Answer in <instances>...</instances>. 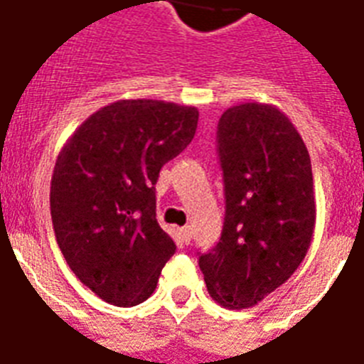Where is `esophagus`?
Segmentation results:
<instances>
[{
	"label": "esophagus",
	"mask_w": 364,
	"mask_h": 364,
	"mask_svg": "<svg viewBox=\"0 0 364 364\" xmlns=\"http://www.w3.org/2000/svg\"><path fill=\"white\" fill-rule=\"evenodd\" d=\"M179 234H181L183 242L191 243V240H193V228H191V227H183L181 230H179Z\"/></svg>",
	"instance_id": "34e87169"
}]
</instances>
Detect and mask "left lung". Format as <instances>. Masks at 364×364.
Listing matches in <instances>:
<instances>
[{"label":"left lung","mask_w":364,"mask_h":364,"mask_svg":"<svg viewBox=\"0 0 364 364\" xmlns=\"http://www.w3.org/2000/svg\"><path fill=\"white\" fill-rule=\"evenodd\" d=\"M225 181L221 240L200 255L211 299L251 308L293 276L310 249L316 194L308 149L274 105L228 107L217 126Z\"/></svg>","instance_id":"left-lung-1"}]
</instances>
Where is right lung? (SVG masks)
<instances>
[{"mask_svg":"<svg viewBox=\"0 0 364 364\" xmlns=\"http://www.w3.org/2000/svg\"><path fill=\"white\" fill-rule=\"evenodd\" d=\"M196 124L191 105L119 100L88 117L60 151L50 181L56 242L81 283L109 304L147 300L176 253L156 221L154 185Z\"/></svg>","mask_w":364,"mask_h":364,"instance_id":"1","label":"right lung"}]
</instances>
